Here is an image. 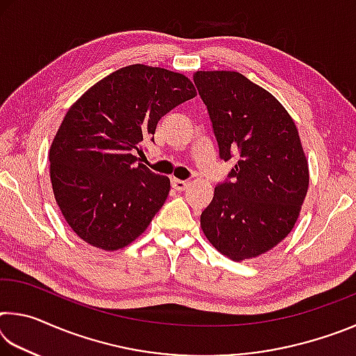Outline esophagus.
<instances>
[{
  "instance_id": "esophagus-1",
  "label": "esophagus",
  "mask_w": 356,
  "mask_h": 356,
  "mask_svg": "<svg viewBox=\"0 0 356 356\" xmlns=\"http://www.w3.org/2000/svg\"><path fill=\"white\" fill-rule=\"evenodd\" d=\"M171 185H172L174 190L184 191V190L186 188V186L190 185V182H186V180H180V179H172V180H171Z\"/></svg>"
}]
</instances>
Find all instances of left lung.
<instances>
[{
    "mask_svg": "<svg viewBox=\"0 0 356 356\" xmlns=\"http://www.w3.org/2000/svg\"><path fill=\"white\" fill-rule=\"evenodd\" d=\"M207 106L221 160L237 161L201 213L204 236L221 254H264L292 231L309 185L297 125L272 94L238 72L193 75Z\"/></svg>",
    "mask_w": 356,
    "mask_h": 356,
    "instance_id": "1",
    "label": "left lung"
}]
</instances>
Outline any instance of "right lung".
Masks as SVG:
<instances>
[{
  "label": "right lung",
  "mask_w": 356,
  "mask_h": 356,
  "mask_svg": "<svg viewBox=\"0 0 356 356\" xmlns=\"http://www.w3.org/2000/svg\"><path fill=\"white\" fill-rule=\"evenodd\" d=\"M195 95L185 75L134 64L95 83L69 108L48 159L53 195L78 237L116 251L146 231L171 182L136 163L134 150L166 113Z\"/></svg>",
  "instance_id": "1"
}]
</instances>
